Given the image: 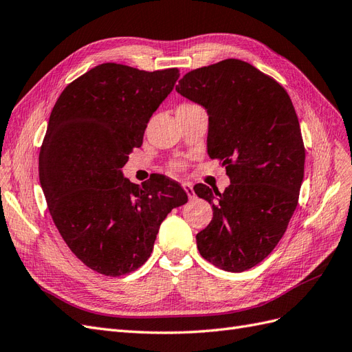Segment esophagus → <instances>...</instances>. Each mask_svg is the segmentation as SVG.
Masks as SVG:
<instances>
[{
  "mask_svg": "<svg viewBox=\"0 0 352 352\" xmlns=\"http://www.w3.org/2000/svg\"><path fill=\"white\" fill-rule=\"evenodd\" d=\"M182 188L185 189V192L188 194V198L189 199H194L195 198V192H194V186H192V184H182Z\"/></svg>",
  "mask_w": 352,
  "mask_h": 352,
  "instance_id": "34e87169",
  "label": "esophagus"
}]
</instances>
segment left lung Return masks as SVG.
I'll use <instances>...</instances> for the list:
<instances>
[{
	"label": "left lung",
	"instance_id": "obj_1",
	"mask_svg": "<svg viewBox=\"0 0 352 352\" xmlns=\"http://www.w3.org/2000/svg\"><path fill=\"white\" fill-rule=\"evenodd\" d=\"M176 91L208 114L207 153L223 160L225 192L199 184L212 206L197 233L207 261L239 273L261 263L283 236L298 204L305 151L289 95L250 63L229 58L186 73Z\"/></svg>",
	"mask_w": 352,
	"mask_h": 352
}]
</instances>
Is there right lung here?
Returning <instances> with one entry per match:
<instances>
[{"label": "right lung", "mask_w": 352, "mask_h": 352, "mask_svg": "<svg viewBox=\"0 0 352 352\" xmlns=\"http://www.w3.org/2000/svg\"><path fill=\"white\" fill-rule=\"evenodd\" d=\"M177 79V69L104 63L73 80L51 111L39 153L41 188L67 247L101 274L141 267L162 221L188 201L163 175L141 188L122 172Z\"/></svg>", "instance_id": "right-lung-1"}]
</instances>
